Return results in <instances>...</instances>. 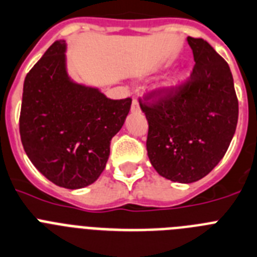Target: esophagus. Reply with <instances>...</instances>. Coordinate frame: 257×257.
Listing matches in <instances>:
<instances>
[{"label": "esophagus", "instance_id": "34e87169", "mask_svg": "<svg viewBox=\"0 0 257 257\" xmlns=\"http://www.w3.org/2000/svg\"><path fill=\"white\" fill-rule=\"evenodd\" d=\"M132 112H141V108H140V103H138L137 99H133L132 102Z\"/></svg>", "mask_w": 257, "mask_h": 257}]
</instances>
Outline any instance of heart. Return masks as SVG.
I'll list each match as a JSON object with an SVG mask.
<instances>
[{
    "mask_svg": "<svg viewBox=\"0 0 257 257\" xmlns=\"http://www.w3.org/2000/svg\"><path fill=\"white\" fill-rule=\"evenodd\" d=\"M186 79L187 73L185 72V71H178V72H176L175 75H172L171 77H168L166 81L163 82L162 88L167 91L176 90V89L180 88V86L186 81Z\"/></svg>",
    "mask_w": 257,
    "mask_h": 257,
    "instance_id": "b5f03b06",
    "label": "heart"
}]
</instances>
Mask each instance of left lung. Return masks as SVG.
<instances>
[{"instance_id":"left-lung-1","label":"left lung","mask_w":257,"mask_h":257,"mask_svg":"<svg viewBox=\"0 0 257 257\" xmlns=\"http://www.w3.org/2000/svg\"><path fill=\"white\" fill-rule=\"evenodd\" d=\"M187 44L195 61L190 79L158 101L149 102L156 93L140 101L149 121V159L160 176L180 184L198 181L217 166L238 122L233 75L225 59L203 39L187 37Z\"/></svg>"}]
</instances>
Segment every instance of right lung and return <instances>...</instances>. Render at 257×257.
Masks as SVG:
<instances>
[{
  "label": "right lung",
  "instance_id": "obj_1",
  "mask_svg": "<svg viewBox=\"0 0 257 257\" xmlns=\"http://www.w3.org/2000/svg\"><path fill=\"white\" fill-rule=\"evenodd\" d=\"M66 50L63 40L55 41L27 73L19 131L33 166L53 184L73 190L101 176L132 99H110L73 81Z\"/></svg>",
  "mask_w": 257,
  "mask_h": 257
}]
</instances>
